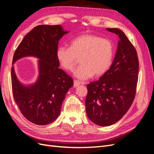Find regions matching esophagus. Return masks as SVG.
Returning <instances> with one entry per match:
<instances>
[{
    "label": "esophagus",
    "mask_w": 154,
    "mask_h": 154,
    "mask_svg": "<svg viewBox=\"0 0 154 154\" xmlns=\"http://www.w3.org/2000/svg\"><path fill=\"white\" fill-rule=\"evenodd\" d=\"M80 84L84 85V84H85V83H84V82H80V81L76 80H74V87H77L79 85H80Z\"/></svg>",
    "instance_id": "esophagus-1"
}]
</instances>
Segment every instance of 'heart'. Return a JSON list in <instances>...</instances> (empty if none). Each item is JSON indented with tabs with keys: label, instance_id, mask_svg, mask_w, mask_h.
<instances>
[{
	"label": "heart",
	"instance_id": "heart-1",
	"mask_svg": "<svg viewBox=\"0 0 154 154\" xmlns=\"http://www.w3.org/2000/svg\"><path fill=\"white\" fill-rule=\"evenodd\" d=\"M114 46L111 42L102 37L83 34L74 38L69 48L60 46L57 49V58L62 68L72 71L80 58L81 64L74 71L80 80L94 75H103L110 68L114 58Z\"/></svg>",
	"mask_w": 154,
	"mask_h": 154
}]
</instances>
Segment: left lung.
Listing matches in <instances>:
<instances>
[{
    "label": "left lung",
    "instance_id": "obj_1",
    "mask_svg": "<svg viewBox=\"0 0 154 154\" xmlns=\"http://www.w3.org/2000/svg\"><path fill=\"white\" fill-rule=\"evenodd\" d=\"M118 49L110 68L99 80L87 84L86 113L92 122L105 127L116 123L127 112L136 93L139 60L134 46L119 29Z\"/></svg>",
    "mask_w": 154,
    "mask_h": 154
}]
</instances>
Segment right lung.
<instances>
[{
	"label": "right lung",
	"mask_w": 154,
	"mask_h": 154,
	"mask_svg": "<svg viewBox=\"0 0 154 154\" xmlns=\"http://www.w3.org/2000/svg\"><path fill=\"white\" fill-rule=\"evenodd\" d=\"M60 25H39L23 38L13 55L12 64L25 57L38 58L39 76L34 85H23L11 67L14 100L21 113L30 122L45 125L60 113L65 97L73 86V80L60 69L57 58L58 41L67 33Z\"/></svg>",
	"instance_id": "1"
}]
</instances>
